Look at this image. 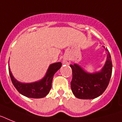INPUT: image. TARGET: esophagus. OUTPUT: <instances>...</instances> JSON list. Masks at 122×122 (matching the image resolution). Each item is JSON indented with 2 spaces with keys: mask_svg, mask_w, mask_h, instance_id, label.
<instances>
[{
  "mask_svg": "<svg viewBox=\"0 0 122 122\" xmlns=\"http://www.w3.org/2000/svg\"><path fill=\"white\" fill-rule=\"evenodd\" d=\"M63 64H70L71 63V61L68 58H64L63 60Z\"/></svg>",
  "mask_w": 122,
  "mask_h": 122,
  "instance_id": "obj_1",
  "label": "esophagus"
}]
</instances>
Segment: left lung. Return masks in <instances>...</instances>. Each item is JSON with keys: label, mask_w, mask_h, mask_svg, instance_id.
Segmentation results:
<instances>
[{"label": "left lung", "mask_w": 122, "mask_h": 122, "mask_svg": "<svg viewBox=\"0 0 122 122\" xmlns=\"http://www.w3.org/2000/svg\"><path fill=\"white\" fill-rule=\"evenodd\" d=\"M106 63L100 71L89 73L78 64H71L73 78L71 88L75 97L79 99H94L98 97L107 88L112 73V62L107 48Z\"/></svg>", "instance_id": "obj_1"}]
</instances>
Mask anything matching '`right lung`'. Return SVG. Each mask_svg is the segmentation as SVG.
<instances>
[{
    "mask_svg": "<svg viewBox=\"0 0 122 122\" xmlns=\"http://www.w3.org/2000/svg\"><path fill=\"white\" fill-rule=\"evenodd\" d=\"M61 65L62 64L60 62L51 64L48 68L45 76L42 80L30 83H21L15 80L13 76L9 66V71L13 85L20 93L28 98H41L49 93L51 88L53 76L56 71L60 69Z\"/></svg>",
    "mask_w": 122,
    "mask_h": 122,
    "instance_id": "obj_1",
    "label": "right lung"
}]
</instances>
